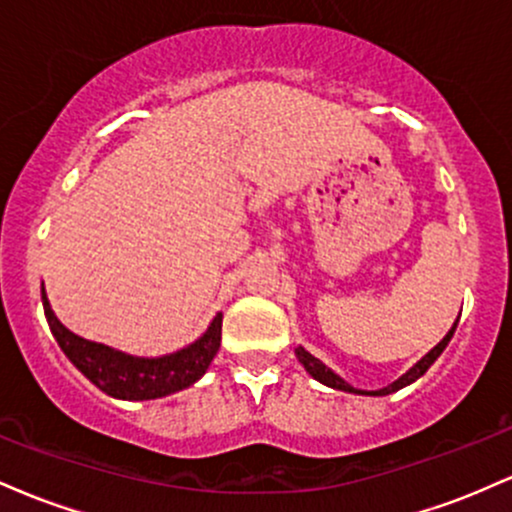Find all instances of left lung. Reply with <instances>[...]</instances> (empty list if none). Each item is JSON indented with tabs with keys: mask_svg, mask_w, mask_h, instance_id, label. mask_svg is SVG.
<instances>
[{
	"mask_svg": "<svg viewBox=\"0 0 512 512\" xmlns=\"http://www.w3.org/2000/svg\"><path fill=\"white\" fill-rule=\"evenodd\" d=\"M455 327H457V320H455V325L450 327V332L445 334L443 339H440V342L433 346L431 351H428V354L421 358L419 363H414V366H411L407 373L402 375V378H397L395 383H390L387 387H383V390H358V387H354V385H349L346 383L344 378H339L337 373H334L332 368H327L325 363L320 361V358H315L313 354H310V351H305L303 346H296V356H298V361H301V366L308 370L310 375H313V378L317 380V383H322V385H327V387H332V390H342V392H351V395H368V397H385V395H392V392H397V390H402V387H407V385H411V383H416V380L421 378V375L426 373L428 368L433 366V363H436V358L443 354L445 351V346L450 344V339H452V334H455Z\"/></svg>",
	"mask_w": 512,
	"mask_h": 512,
	"instance_id": "1",
	"label": "left lung"
}]
</instances>
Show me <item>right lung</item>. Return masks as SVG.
<instances>
[{
  "mask_svg": "<svg viewBox=\"0 0 512 512\" xmlns=\"http://www.w3.org/2000/svg\"><path fill=\"white\" fill-rule=\"evenodd\" d=\"M43 308L52 337L57 339L64 356L74 363L81 373L91 380L98 390L115 399H127V402H144V399L168 397L173 392L185 390L195 385L209 363L214 361L216 351L221 346V320L223 315L216 313L207 332L187 344L185 349L173 351V354L144 358L132 356L125 351H117L113 346L98 342H88L57 320L52 313L48 293L43 286Z\"/></svg>",
  "mask_w": 512,
  "mask_h": 512,
  "instance_id": "obj_1",
  "label": "right lung"
}]
</instances>
